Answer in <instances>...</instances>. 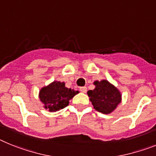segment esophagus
<instances>
[{
	"instance_id": "obj_1",
	"label": "esophagus",
	"mask_w": 156,
	"mask_h": 156,
	"mask_svg": "<svg viewBox=\"0 0 156 156\" xmlns=\"http://www.w3.org/2000/svg\"><path fill=\"white\" fill-rule=\"evenodd\" d=\"M80 91L82 92V93H86L87 91V88L86 86H83V87L80 88Z\"/></svg>"
}]
</instances>
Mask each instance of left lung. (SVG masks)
<instances>
[{
	"label": "left lung",
	"mask_w": 156,
	"mask_h": 156,
	"mask_svg": "<svg viewBox=\"0 0 156 156\" xmlns=\"http://www.w3.org/2000/svg\"><path fill=\"white\" fill-rule=\"evenodd\" d=\"M93 84L96 88L89 90L87 94L95 109L103 114L113 112L122 100L119 89L107 80L96 81Z\"/></svg>",
	"instance_id": "1"
}]
</instances>
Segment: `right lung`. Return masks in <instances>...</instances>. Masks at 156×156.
<instances>
[{
	"mask_svg": "<svg viewBox=\"0 0 156 156\" xmlns=\"http://www.w3.org/2000/svg\"><path fill=\"white\" fill-rule=\"evenodd\" d=\"M77 93L78 91L65 87L64 82H53L41 89L39 98L44 104L45 109L56 112L66 108L69 104V101Z\"/></svg>",
	"mask_w": 156,
	"mask_h": 156,
	"instance_id": "1",
	"label": "right lung"
}]
</instances>
